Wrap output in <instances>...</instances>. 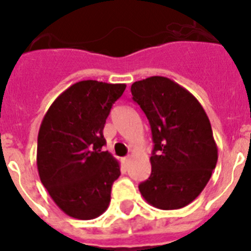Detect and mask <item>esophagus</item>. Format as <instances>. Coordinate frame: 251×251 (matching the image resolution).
Returning <instances> with one entry per match:
<instances>
[{
    "mask_svg": "<svg viewBox=\"0 0 251 251\" xmlns=\"http://www.w3.org/2000/svg\"><path fill=\"white\" fill-rule=\"evenodd\" d=\"M129 157H124V158L123 159H122V162H123V163H124V165H127V163H128V162H129Z\"/></svg>",
    "mask_w": 251,
    "mask_h": 251,
    "instance_id": "1",
    "label": "esophagus"
}]
</instances>
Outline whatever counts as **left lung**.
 <instances>
[{
    "mask_svg": "<svg viewBox=\"0 0 251 251\" xmlns=\"http://www.w3.org/2000/svg\"><path fill=\"white\" fill-rule=\"evenodd\" d=\"M133 100L152 130V172L138 186L150 205L161 210L185 207L202 192L216 167L217 147L202 105L185 88L165 76L130 86Z\"/></svg>",
    "mask_w": 251,
    "mask_h": 251,
    "instance_id": "8db88e82",
    "label": "left lung"
}]
</instances>
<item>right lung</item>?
<instances>
[{
	"mask_svg": "<svg viewBox=\"0 0 251 251\" xmlns=\"http://www.w3.org/2000/svg\"><path fill=\"white\" fill-rule=\"evenodd\" d=\"M126 84L83 80L51 104L37 137V171L44 187L66 215L79 220L100 216L121 176L119 162L108 151L104 124Z\"/></svg>",
	"mask_w": 251,
	"mask_h": 251,
	"instance_id": "right-lung-1",
	"label": "right lung"
}]
</instances>
